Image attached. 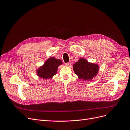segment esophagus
<instances>
[{"instance_id": "1", "label": "esophagus", "mask_w": 130, "mask_h": 130, "mask_svg": "<svg viewBox=\"0 0 130 130\" xmlns=\"http://www.w3.org/2000/svg\"><path fill=\"white\" fill-rule=\"evenodd\" d=\"M71 64H72V63L71 61H69L68 62H66V63H65V65L67 66H70L71 65Z\"/></svg>"}]
</instances>
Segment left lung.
Masks as SVG:
<instances>
[{"instance_id": "1", "label": "left lung", "mask_w": 130, "mask_h": 130, "mask_svg": "<svg viewBox=\"0 0 130 130\" xmlns=\"http://www.w3.org/2000/svg\"><path fill=\"white\" fill-rule=\"evenodd\" d=\"M75 73L79 79L89 80L96 76L99 70L97 64L90 63L84 58H81L73 66Z\"/></svg>"}]
</instances>
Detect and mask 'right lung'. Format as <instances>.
Returning <instances> with one entry per match:
<instances>
[{"instance_id": "obj_1", "label": "right lung", "mask_w": 130, "mask_h": 130, "mask_svg": "<svg viewBox=\"0 0 130 130\" xmlns=\"http://www.w3.org/2000/svg\"><path fill=\"white\" fill-rule=\"evenodd\" d=\"M61 64L62 61L60 59H56L54 57L50 58L38 69L37 75L43 79L51 78L56 74L58 66Z\"/></svg>"}]
</instances>
